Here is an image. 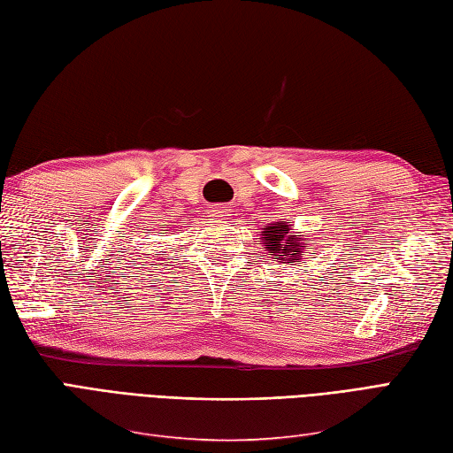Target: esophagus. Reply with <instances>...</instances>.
I'll return each instance as SVG.
<instances>
[{"label": "esophagus", "mask_w": 453, "mask_h": 453, "mask_svg": "<svg viewBox=\"0 0 453 453\" xmlns=\"http://www.w3.org/2000/svg\"><path fill=\"white\" fill-rule=\"evenodd\" d=\"M211 215L217 219H226L228 217V209H225L223 205H213L211 207Z\"/></svg>", "instance_id": "34e87169"}]
</instances>
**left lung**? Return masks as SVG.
<instances>
[{
	"label": "left lung",
	"mask_w": 453,
	"mask_h": 453,
	"mask_svg": "<svg viewBox=\"0 0 453 453\" xmlns=\"http://www.w3.org/2000/svg\"><path fill=\"white\" fill-rule=\"evenodd\" d=\"M261 242L267 248L269 256L279 263L294 265L297 261H303L307 253L302 238L294 233L292 225L286 223V220H279V223L263 228Z\"/></svg>",
	"instance_id": "8db88e82"
}]
</instances>
